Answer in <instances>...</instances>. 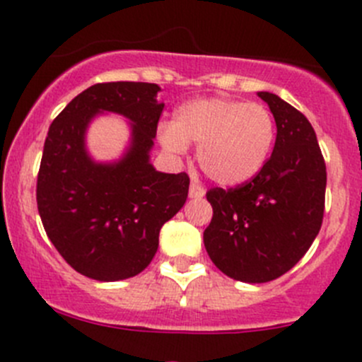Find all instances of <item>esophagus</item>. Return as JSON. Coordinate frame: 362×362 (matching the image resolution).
I'll return each instance as SVG.
<instances>
[{
	"label": "esophagus",
	"instance_id": "1",
	"mask_svg": "<svg viewBox=\"0 0 362 362\" xmlns=\"http://www.w3.org/2000/svg\"><path fill=\"white\" fill-rule=\"evenodd\" d=\"M189 196L191 198H203L204 196V187L203 185H199L198 182H191V187H189Z\"/></svg>",
	"mask_w": 362,
	"mask_h": 362
}]
</instances>
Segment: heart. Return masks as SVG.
Instances as JSON below:
<instances>
[{
	"label": "heart",
	"instance_id": "obj_1",
	"mask_svg": "<svg viewBox=\"0 0 362 362\" xmlns=\"http://www.w3.org/2000/svg\"><path fill=\"white\" fill-rule=\"evenodd\" d=\"M276 126L261 103L228 98H199L182 105L175 120L159 126V141L171 154L198 144L196 158L208 178L238 185L261 171L272 154Z\"/></svg>",
	"mask_w": 362,
	"mask_h": 362
}]
</instances>
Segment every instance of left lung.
Masks as SVG:
<instances>
[{"label":"left lung","mask_w":362,"mask_h":362,"mask_svg":"<svg viewBox=\"0 0 362 362\" xmlns=\"http://www.w3.org/2000/svg\"><path fill=\"white\" fill-rule=\"evenodd\" d=\"M276 122L272 156L255 177L236 187H214L204 249L224 275L240 282L279 279L319 235L326 203V163L315 131L276 94L257 93Z\"/></svg>","instance_id":"1"}]
</instances>
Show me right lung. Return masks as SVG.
I'll list each match as a JSON object with an SVG mask.
<instances>
[{"label": "right lung", "mask_w": 362, "mask_h": 362, "mask_svg": "<svg viewBox=\"0 0 362 362\" xmlns=\"http://www.w3.org/2000/svg\"><path fill=\"white\" fill-rule=\"evenodd\" d=\"M158 83H96L54 119L43 145L36 203L47 236L75 272L117 282L144 272L154 259L159 231L187 199L189 175L160 173L148 163L164 105ZM100 111L134 124L119 163L98 165L85 152V129Z\"/></svg>", "instance_id": "add662e5"}]
</instances>
